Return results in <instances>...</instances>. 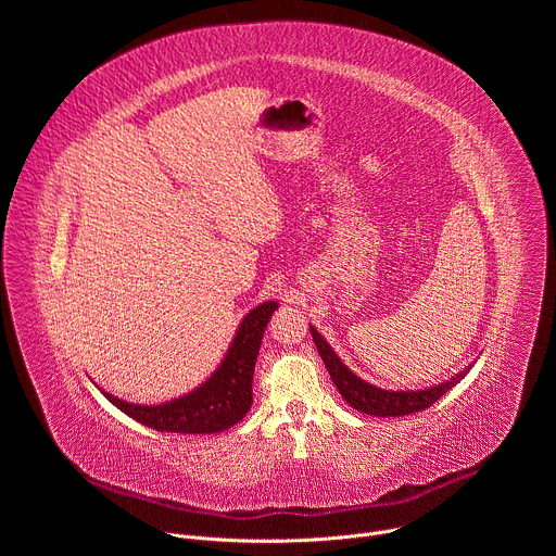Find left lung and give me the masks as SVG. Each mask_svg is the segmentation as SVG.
<instances>
[{
	"mask_svg": "<svg viewBox=\"0 0 556 556\" xmlns=\"http://www.w3.org/2000/svg\"><path fill=\"white\" fill-rule=\"evenodd\" d=\"M312 332V341L319 350L330 378L334 380L339 393L343 395V401L367 416H376V418H395V416H409L416 412H422L427 407H431L435 401H440L442 395L455 387L468 371L472 365L464 367L462 371H457L455 376H451L444 382H438L433 387L427 389H409V391H391V389H380L376 384H369L367 380L358 378L343 361L341 356L332 350V345L319 334V330L309 326Z\"/></svg>",
	"mask_w": 556,
	"mask_h": 556,
	"instance_id": "8db88e82",
	"label": "left lung"
}]
</instances>
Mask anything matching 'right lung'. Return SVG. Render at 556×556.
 <instances>
[{"label":"right lung","mask_w":556,"mask_h":556,"mask_svg":"<svg viewBox=\"0 0 556 556\" xmlns=\"http://www.w3.org/2000/svg\"><path fill=\"white\" fill-rule=\"evenodd\" d=\"M277 301L247 312L217 369L193 391L157 405H134L101 389L105 399L136 422L161 433H219L240 422L253 405V374Z\"/></svg>","instance_id":"1"}]
</instances>
